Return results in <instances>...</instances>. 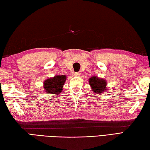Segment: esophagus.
Masks as SVG:
<instances>
[{"label": "esophagus", "instance_id": "obj_1", "mask_svg": "<svg viewBox=\"0 0 150 150\" xmlns=\"http://www.w3.org/2000/svg\"><path fill=\"white\" fill-rule=\"evenodd\" d=\"M81 75V72H74L73 73V75H74L75 77H80Z\"/></svg>", "mask_w": 150, "mask_h": 150}]
</instances>
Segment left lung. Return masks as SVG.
<instances>
[{
	"instance_id": "1",
	"label": "left lung",
	"mask_w": 150,
	"mask_h": 150,
	"mask_svg": "<svg viewBox=\"0 0 150 150\" xmlns=\"http://www.w3.org/2000/svg\"><path fill=\"white\" fill-rule=\"evenodd\" d=\"M91 91L95 93H103L107 89V82L103 78H99L97 76H93L88 79Z\"/></svg>"
}]
</instances>
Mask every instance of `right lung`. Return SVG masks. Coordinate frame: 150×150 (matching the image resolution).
Instances as JSON below:
<instances>
[{"label": "right lung", "mask_w": 150, "mask_h": 150, "mask_svg": "<svg viewBox=\"0 0 150 150\" xmlns=\"http://www.w3.org/2000/svg\"><path fill=\"white\" fill-rule=\"evenodd\" d=\"M67 79L65 75H56L53 77L46 79L44 81L43 88L46 94L59 95Z\"/></svg>", "instance_id": "1"}]
</instances>
